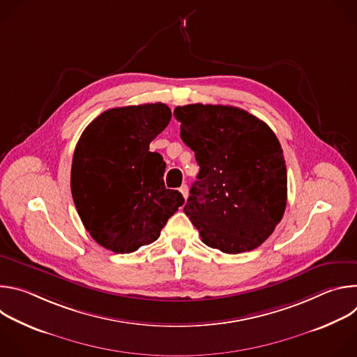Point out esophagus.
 <instances>
[{"mask_svg": "<svg viewBox=\"0 0 357 357\" xmlns=\"http://www.w3.org/2000/svg\"><path fill=\"white\" fill-rule=\"evenodd\" d=\"M179 192L182 193V196L186 199L188 197V186L186 185H182L181 188H179Z\"/></svg>", "mask_w": 357, "mask_h": 357, "instance_id": "obj_1", "label": "esophagus"}]
</instances>
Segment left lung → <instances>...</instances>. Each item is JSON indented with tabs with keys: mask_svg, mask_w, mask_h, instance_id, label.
Masks as SVG:
<instances>
[{
	"mask_svg": "<svg viewBox=\"0 0 357 357\" xmlns=\"http://www.w3.org/2000/svg\"><path fill=\"white\" fill-rule=\"evenodd\" d=\"M174 116L200 168L185 215L212 248L227 254L257 248L287 206V168L275 134L233 106H178Z\"/></svg>",
	"mask_w": 357,
	"mask_h": 357,
	"instance_id": "left-lung-1",
	"label": "left lung"
}]
</instances>
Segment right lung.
I'll use <instances>...</instances> for the list:
<instances>
[{
  "label": "right lung",
  "instance_id": "right-lung-1",
  "mask_svg": "<svg viewBox=\"0 0 357 357\" xmlns=\"http://www.w3.org/2000/svg\"><path fill=\"white\" fill-rule=\"evenodd\" d=\"M164 103L106 110L80 135L75 148L70 189L90 236L114 252H132L155 241L183 205L165 188V162L149 151L171 121Z\"/></svg>",
  "mask_w": 357,
  "mask_h": 357
}]
</instances>
